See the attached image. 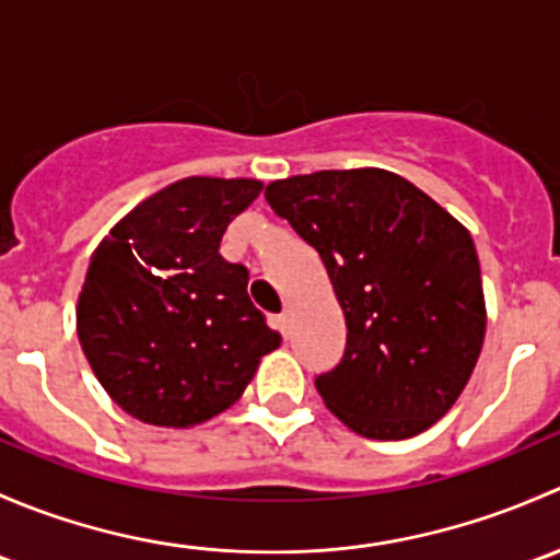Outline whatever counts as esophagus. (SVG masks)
<instances>
[{
  "instance_id": "1",
  "label": "esophagus",
  "mask_w": 560,
  "mask_h": 560,
  "mask_svg": "<svg viewBox=\"0 0 560 560\" xmlns=\"http://www.w3.org/2000/svg\"><path fill=\"white\" fill-rule=\"evenodd\" d=\"M279 330H281V336H290L292 332V312H284L279 316Z\"/></svg>"
}]
</instances>
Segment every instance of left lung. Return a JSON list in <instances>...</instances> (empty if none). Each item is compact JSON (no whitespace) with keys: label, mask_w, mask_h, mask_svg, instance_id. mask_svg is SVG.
Returning a JSON list of instances; mask_svg holds the SVG:
<instances>
[{"label":"left lung","mask_w":560,"mask_h":560,"mask_svg":"<svg viewBox=\"0 0 560 560\" xmlns=\"http://www.w3.org/2000/svg\"><path fill=\"white\" fill-rule=\"evenodd\" d=\"M265 200L319 252L347 319L341 363L316 376L327 409L380 442L428 431L482 352L488 308L471 233L382 167L270 180Z\"/></svg>","instance_id":"8db88e82"}]
</instances>
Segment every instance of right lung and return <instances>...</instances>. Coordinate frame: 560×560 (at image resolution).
I'll use <instances>...</instances> for the list:
<instances>
[{
  "label": "right lung",
  "mask_w": 560,
  "mask_h": 560,
  "mask_svg": "<svg viewBox=\"0 0 560 560\" xmlns=\"http://www.w3.org/2000/svg\"><path fill=\"white\" fill-rule=\"evenodd\" d=\"M257 178L189 175L100 241L78 292L83 354L113 404L160 428H195L244 395L281 336L248 301V270L219 254Z\"/></svg>",
  "instance_id": "obj_1"
}]
</instances>
